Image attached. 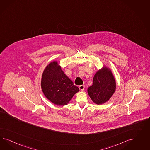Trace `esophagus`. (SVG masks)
I'll use <instances>...</instances> for the list:
<instances>
[{
    "label": "esophagus",
    "instance_id": "1",
    "mask_svg": "<svg viewBox=\"0 0 150 150\" xmlns=\"http://www.w3.org/2000/svg\"><path fill=\"white\" fill-rule=\"evenodd\" d=\"M79 88L80 90L83 91L85 89V86L84 85H80V86H79Z\"/></svg>",
    "mask_w": 150,
    "mask_h": 150
}]
</instances>
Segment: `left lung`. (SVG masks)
<instances>
[{"label":"left lung","mask_w":150,"mask_h":150,"mask_svg":"<svg viewBox=\"0 0 150 150\" xmlns=\"http://www.w3.org/2000/svg\"><path fill=\"white\" fill-rule=\"evenodd\" d=\"M116 90V81L111 70L103 66L93 77V84L87 89L92 100L97 105L108 101Z\"/></svg>","instance_id":"obj_1"}]
</instances>
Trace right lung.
<instances>
[{
    "mask_svg": "<svg viewBox=\"0 0 150 150\" xmlns=\"http://www.w3.org/2000/svg\"><path fill=\"white\" fill-rule=\"evenodd\" d=\"M41 84L45 97L58 105H68L74 95L79 91L57 61L47 65L42 74Z\"/></svg>",
    "mask_w": 150,
    "mask_h": 150,
    "instance_id": "right-lung-1",
    "label": "right lung"
}]
</instances>
